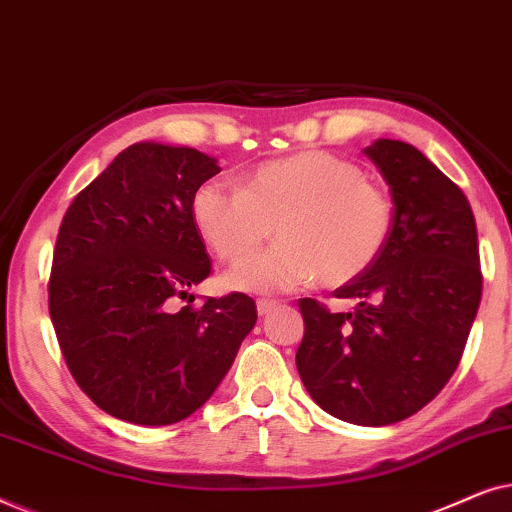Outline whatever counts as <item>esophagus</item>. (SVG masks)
Wrapping results in <instances>:
<instances>
[{
  "label": "esophagus",
  "mask_w": 512,
  "mask_h": 512,
  "mask_svg": "<svg viewBox=\"0 0 512 512\" xmlns=\"http://www.w3.org/2000/svg\"><path fill=\"white\" fill-rule=\"evenodd\" d=\"M277 307H279L277 300H270V298H258L256 300V310H258V314H261V317H263V314H270L272 310H277Z\"/></svg>",
  "instance_id": "obj_1"
}]
</instances>
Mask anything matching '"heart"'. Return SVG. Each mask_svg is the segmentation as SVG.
I'll list each match as a JSON object with an SVG mask.
<instances>
[{
    "mask_svg": "<svg viewBox=\"0 0 512 512\" xmlns=\"http://www.w3.org/2000/svg\"><path fill=\"white\" fill-rule=\"evenodd\" d=\"M191 214L212 254L228 265L249 261L275 226L282 242L228 277L230 286L254 293L291 291L317 277L326 286L352 282L380 258L396 216L387 188L326 151L270 160L237 188L205 181Z\"/></svg>",
    "mask_w": 512,
    "mask_h": 512,
    "instance_id": "b5f03b06",
    "label": "heart"
}]
</instances>
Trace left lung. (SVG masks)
<instances>
[{
	"label": "left lung",
	"mask_w": 512,
	"mask_h": 512,
	"mask_svg": "<svg viewBox=\"0 0 512 512\" xmlns=\"http://www.w3.org/2000/svg\"><path fill=\"white\" fill-rule=\"evenodd\" d=\"M366 156L394 200V230L370 268L333 291L354 312L300 298L296 366L314 403L361 426H387L438 396L464 354L482 272L473 209L422 151L377 139Z\"/></svg>",
	"instance_id": "left-lung-1"
}]
</instances>
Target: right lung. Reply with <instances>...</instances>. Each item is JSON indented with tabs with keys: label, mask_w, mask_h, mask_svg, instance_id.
I'll list each match as a JSON object with an SVG mask.
<instances>
[{
	"label": "right lung",
	"mask_w": 512,
	"mask_h": 512,
	"mask_svg": "<svg viewBox=\"0 0 512 512\" xmlns=\"http://www.w3.org/2000/svg\"><path fill=\"white\" fill-rule=\"evenodd\" d=\"M219 172L188 146L139 142L62 216L48 312L76 384L123 422L167 426L193 415L256 324L244 293L174 310V298L212 275L191 202Z\"/></svg>",
	"instance_id": "obj_1"
}]
</instances>
